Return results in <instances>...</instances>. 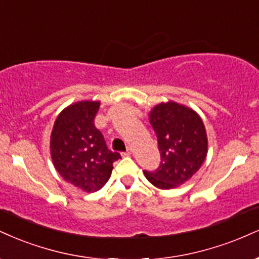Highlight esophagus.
I'll list each match as a JSON object with an SVG mask.
<instances>
[{"label": "esophagus", "mask_w": 259, "mask_h": 259, "mask_svg": "<svg viewBox=\"0 0 259 259\" xmlns=\"http://www.w3.org/2000/svg\"><path fill=\"white\" fill-rule=\"evenodd\" d=\"M132 154H133V149L132 148H127L125 153H124V155H132Z\"/></svg>", "instance_id": "esophagus-1"}]
</instances>
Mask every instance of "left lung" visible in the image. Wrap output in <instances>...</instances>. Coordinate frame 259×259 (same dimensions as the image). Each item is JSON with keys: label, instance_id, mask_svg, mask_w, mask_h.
I'll return each instance as SVG.
<instances>
[{"label": "left lung", "instance_id": "1", "mask_svg": "<svg viewBox=\"0 0 259 259\" xmlns=\"http://www.w3.org/2000/svg\"><path fill=\"white\" fill-rule=\"evenodd\" d=\"M158 139L160 165L143 171L159 189H172L187 182L200 169L207 154V135L200 116L175 101L160 102L148 114Z\"/></svg>", "mask_w": 259, "mask_h": 259}]
</instances>
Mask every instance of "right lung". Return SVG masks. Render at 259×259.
I'll return each instance as SVG.
<instances>
[{
    "label": "right lung",
    "mask_w": 259,
    "mask_h": 259,
    "mask_svg": "<svg viewBox=\"0 0 259 259\" xmlns=\"http://www.w3.org/2000/svg\"><path fill=\"white\" fill-rule=\"evenodd\" d=\"M100 101H79L64 108L51 134V157L66 182L84 192L101 189L120 154L111 152L94 119Z\"/></svg>",
    "instance_id": "1"
}]
</instances>
